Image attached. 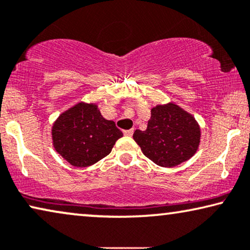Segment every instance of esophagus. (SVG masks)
<instances>
[{
    "instance_id": "34e87169",
    "label": "esophagus",
    "mask_w": 250,
    "mask_h": 250,
    "mask_svg": "<svg viewBox=\"0 0 250 250\" xmlns=\"http://www.w3.org/2000/svg\"><path fill=\"white\" fill-rule=\"evenodd\" d=\"M124 133H125V136L131 137V136H132V133H133V129H130V130H125Z\"/></svg>"
}]
</instances>
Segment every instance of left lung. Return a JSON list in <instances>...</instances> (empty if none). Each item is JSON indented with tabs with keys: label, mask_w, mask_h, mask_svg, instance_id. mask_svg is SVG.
Wrapping results in <instances>:
<instances>
[{
	"label": "left lung",
	"mask_w": 250,
	"mask_h": 250,
	"mask_svg": "<svg viewBox=\"0 0 250 250\" xmlns=\"http://www.w3.org/2000/svg\"><path fill=\"white\" fill-rule=\"evenodd\" d=\"M133 139L154 163L173 167L195 155L200 143V128L191 114L168 103L152 108L147 129L136 130Z\"/></svg>",
	"instance_id": "1"
}]
</instances>
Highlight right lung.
Listing matches in <instances>:
<instances>
[{"mask_svg": "<svg viewBox=\"0 0 250 250\" xmlns=\"http://www.w3.org/2000/svg\"><path fill=\"white\" fill-rule=\"evenodd\" d=\"M122 136L113 121L102 117L96 104L83 102L63 112L52 126L55 150L77 167H89L108 155Z\"/></svg>", "mask_w": 250, "mask_h": 250, "instance_id": "obj_1", "label": "right lung"}]
</instances>
